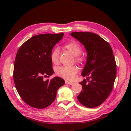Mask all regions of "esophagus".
<instances>
[{
  "label": "esophagus",
  "instance_id": "obj_1",
  "mask_svg": "<svg viewBox=\"0 0 131 131\" xmlns=\"http://www.w3.org/2000/svg\"><path fill=\"white\" fill-rule=\"evenodd\" d=\"M74 82H71V81H66V84H68V85H73L74 84Z\"/></svg>",
  "mask_w": 131,
  "mask_h": 131
}]
</instances>
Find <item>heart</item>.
Here are the masks:
<instances>
[{"label": "heart", "instance_id": "obj_1", "mask_svg": "<svg viewBox=\"0 0 131 131\" xmlns=\"http://www.w3.org/2000/svg\"><path fill=\"white\" fill-rule=\"evenodd\" d=\"M64 48L68 50L74 56V61L79 64H82L85 59L83 55L81 54L82 48L81 45L78 41L72 40L67 42L63 46ZM51 61L53 64H58L59 63V51L57 49H54L50 55ZM78 72V68L76 66L60 67L57 69L56 74L58 76L67 80H72L75 75Z\"/></svg>", "mask_w": 131, "mask_h": 131}]
</instances>
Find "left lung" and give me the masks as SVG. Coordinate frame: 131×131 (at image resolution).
Masks as SVG:
<instances>
[{"label": "left lung", "instance_id": "8db88e82", "mask_svg": "<svg viewBox=\"0 0 131 131\" xmlns=\"http://www.w3.org/2000/svg\"><path fill=\"white\" fill-rule=\"evenodd\" d=\"M70 35L84 45L88 52L82 75L89 77L80 82L83 90L78 100L87 108H95L106 100L113 89L116 75L113 51L108 42L95 33L72 32Z\"/></svg>", "mask_w": 131, "mask_h": 131}]
</instances>
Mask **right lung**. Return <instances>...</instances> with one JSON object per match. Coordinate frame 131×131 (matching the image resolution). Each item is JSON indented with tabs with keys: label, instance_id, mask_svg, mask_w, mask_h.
I'll use <instances>...</instances> for the list:
<instances>
[{
	"label": "right lung",
	"instance_id": "1",
	"mask_svg": "<svg viewBox=\"0 0 131 131\" xmlns=\"http://www.w3.org/2000/svg\"><path fill=\"white\" fill-rule=\"evenodd\" d=\"M64 33L34 35L19 47L14 67V80L19 96L26 104L43 109L52 103L57 90L64 80L54 77L43 81L54 71L50 55L53 47L62 39Z\"/></svg>",
	"mask_w": 131,
	"mask_h": 131
}]
</instances>
